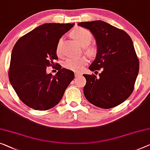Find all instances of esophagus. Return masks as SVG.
<instances>
[{"label":"esophagus","mask_w":150,"mask_h":150,"mask_svg":"<svg viewBox=\"0 0 150 150\" xmlns=\"http://www.w3.org/2000/svg\"><path fill=\"white\" fill-rule=\"evenodd\" d=\"M82 75V74L81 72H75V76L76 77H80V76H81Z\"/></svg>","instance_id":"esophagus-1"}]
</instances>
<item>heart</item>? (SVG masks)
I'll list each match as a JSON object with an SVG mask.
<instances>
[{"instance_id":"heart-1","label":"heart","mask_w":150,"mask_h":150,"mask_svg":"<svg viewBox=\"0 0 150 150\" xmlns=\"http://www.w3.org/2000/svg\"><path fill=\"white\" fill-rule=\"evenodd\" d=\"M71 35L72 38L82 46L86 47L93 40V34L89 30L83 28V27H76L71 32ZM62 39L59 40L56 47V53L57 55H61V44ZM88 52L91 54H93L95 52V50L93 47H89ZM87 63V59L84 57L79 59H68L64 62V67L71 70H78L80 68L84 67Z\"/></svg>"}]
</instances>
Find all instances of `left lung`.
Returning a JSON list of instances; mask_svg holds the SVG:
<instances>
[{"label": "left lung", "instance_id": "8db88e82", "mask_svg": "<svg viewBox=\"0 0 150 150\" xmlns=\"http://www.w3.org/2000/svg\"><path fill=\"white\" fill-rule=\"evenodd\" d=\"M78 25L89 29L96 41L97 53L89 70H102L98 78L94 74H83L86 80L85 97L102 109L121 104L132 93L139 73V59L132 40L123 30L103 21Z\"/></svg>", "mask_w": 150, "mask_h": 150}]
</instances>
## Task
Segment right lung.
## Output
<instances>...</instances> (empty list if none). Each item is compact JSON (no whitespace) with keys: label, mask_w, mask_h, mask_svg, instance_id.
Returning a JSON list of instances; mask_svg holds the SVG:
<instances>
[{"label":"right lung","mask_w":150,"mask_h":150,"mask_svg":"<svg viewBox=\"0 0 150 150\" xmlns=\"http://www.w3.org/2000/svg\"><path fill=\"white\" fill-rule=\"evenodd\" d=\"M74 23H45L19 39L11 54L8 78L20 100L28 107L46 110L55 107L74 78L73 71L57 64L56 75L47 74L58 57L56 47Z\"/></svg>","instance_id":"1"}]
</instances>
